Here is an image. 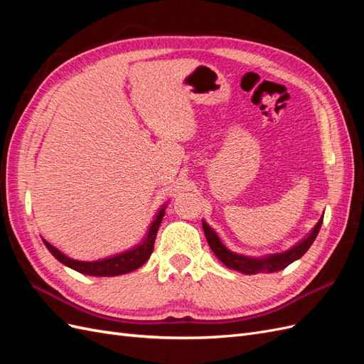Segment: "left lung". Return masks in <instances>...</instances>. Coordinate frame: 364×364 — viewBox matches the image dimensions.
Returning <instances> with one entry per match:
<instances>
[{
    "instance_id": "1",
    "label": "left lung",
    "mask_w": 364,
    "mask_h": 364,
    "mask_svg": "<svg viewBox=\"0 0 364 364\" xmlns=\"http://www.w3.org/2000/svg\"><path fill=\"white\" fill-rule=\"evenodd\" d=\"M322 222H323V215L313 228L310 235L305 237L301 243H297L296 246H293L291 249L285 252L270 253V255H266V257H247V255H241V253L229 250L222 243V240L218 238L215 230L209 226L205 220L202 222V226H203V232L206 235L209 247H211V250L215 253V257L222 261L226 267L238 270L245 274H257V273H273V272L284 270L289 264L299 259L314 243L318 230H321Z\"/></svg>"
}]
</instances>
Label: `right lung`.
Listing matches in <instances>:
<instances>
[{
	"mask_svg": "<svg viewBox=\"0 0 364 364\" xmlns=\"http://www.w3.org/2000/svg\"><path fill=\"white\" fill-rule=\"evenodd\" d=\"M165 208L167 205L162 206L159 209V213L156 214L155 220L149 229L147 237L142 240V243L138 245L136 247L126 250L123 253H118V255L109 257L105 259H97V261H79V259H73L70 257L65 255L59 249L50 245L48 241L42 240L43 245L50 250L51 255L56 258L59 262H62L63 266H67L75 272L83 273V274H90V277H118V274H124L129 272H134L139 269L142 264H144L153 252V246H155V240L159 225L162 222V217L165 215Z\"/></svg>",
	"mask_w": 364,
	"mask_h": 364,
	"instance_id": "right-lung-1",
	"label": "right lung"
}]
</instances>
